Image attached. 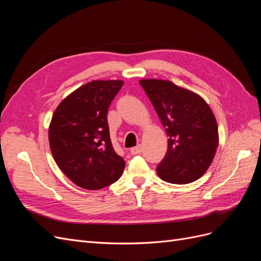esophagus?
<instances>
[{
	"mask_svg": "<svg viewBox=\"0 0 261 261\" xmlns=\"http://www.w3.org/2000/svg\"><path fill=\"white\" fill-rule=\"evenodd\" d=\"M141 152H143V146H141V145H138V146H136V147H134V148L130 149V153H132L133 155L140 154Z\"/></svg>",
	"mask_w": 261,
	"mask_h": 261,
	"instance_id": "esophagus-1",
	"label": "esophagus"
}]
</instances>
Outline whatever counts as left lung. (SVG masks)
<instances>
[{"instance_id": "obj_1", "label": "left lung", "mask_w": 261, "mask_h": 261, "mask_svg": "<svg viewBox=\"0 0 261 261\" xmlns=\"http://www.w3.org/2000/svg\"><path fill=\"white\" fill-rule=\"evenodd\" d=\"M139 84L169 137L158 175L172 184L198 179L209 169L219 145L218 124L210 107L197 93L170 81L141 80Z\"/></svg>"}]
</instances>
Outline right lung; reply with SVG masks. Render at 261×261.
I'll list each match as a JSON object with an SVG mask.
<instances>
[{
  "mask_svg": "<svg viewBox=\"0 0 261 261\" xmlns=\"http://www.w3.org/2000/svg\"><path fill=\"white\" fill-rule=\"evenodd\" d=\"M123 84L92 81L68 94L52 116V155L62 172L82 188H105L123 174L125 162L114 151L107 117Z\"/></svg>",
  "mask_w": 261,
  "mask_h": 261,
  "instance_id": "1",
  "label": "right lung"
}]
</instances>
